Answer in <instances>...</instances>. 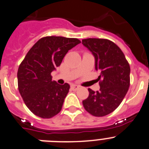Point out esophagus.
Segmentation results:
<instances>
[{
	"label": "esophagus",
	"mask_w": 149,
	"mask_h": 149,
	"mask_svg": "<svg viewBox=\"0 0 149 149\" xmlns=\"http://www.w3.org/2000/svg\"><path fill=\"white\" fill-rule=\"evenodd\" d=\"M71 87H72V89H73V90H77V89H79V87H80V86H79L78 85L73 84V85H72V86H71Z\"/></svg>",
	"instance_id": "obj_1"
}]
</instances>
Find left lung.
Returning <instances> with one entry per match:
<instances>
[{
	"mask_svg": "<svg viewBox=\"0 0 149 149\" xmlns=\"http://www.w3.org/2000/svg\"><path fill=\"white\" fill-rule=\"evenodd\" d=\"M82 44L95 57V68L100 72V90H89L83 101L88 113L94 116L108 115L119 106L130 86L131 68L122 50L114 42L105 39H83ZM102 81H101L100 80Z\"/></svg>",
	"mask_w": 149,
	"mask_h": 149,
	"instance_id": "8db88e82",
	"label": "left lung"
}]
</instances>
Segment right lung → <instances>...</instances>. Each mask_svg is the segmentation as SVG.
Wrapping results in <instances>:
<instances>
[{"instance_id": "obj_1", "label": "right lung", "mask_w": 149, "mask_h": 149, "mask_svg": "<svg viewBox=\"0 0 149 149\" xmlns=\"http://www.w3.org/2000/svg\"><path fill=\"white\" fill-rule=\"evenodd\" d=\"M81 41L74 38L46 36L35 43L18 67V90L29 110L50 119L59 113L70 86L52 81L51 72L60 66L67 52Z\"/></svg>"}]
</instances>
